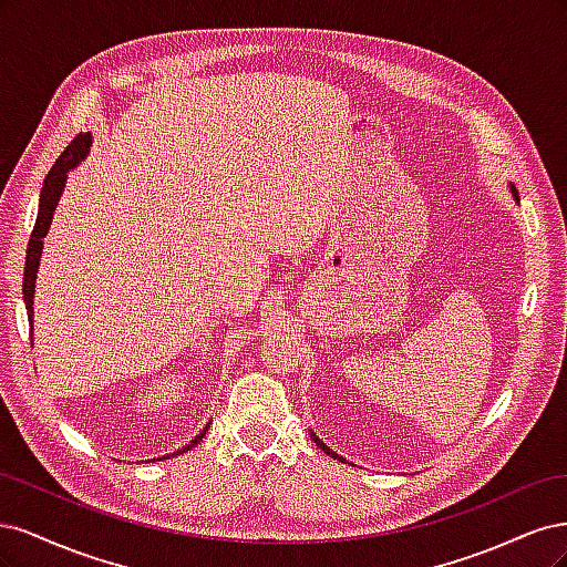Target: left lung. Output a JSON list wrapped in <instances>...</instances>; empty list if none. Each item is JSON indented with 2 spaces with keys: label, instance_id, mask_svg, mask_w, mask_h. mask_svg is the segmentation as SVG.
<instances>
[{
  "label": "left lung",
  "instance_id": "8db88e82",
  "mask_svg": "<svg viewBox=\"0 0 567 567\" xmlns=\"http://www.w3.org/2000/svg\"><path fill=\"white\" fill-rule=\"evenodd\" d=\"M513 196H516V198H518V192H516V188H513ZM312 437H315V442L319 444V447H321V450H323L326 454H329V456H333V458H338V461H346V458H342V456H338V454H336L333 450H329V447H326V444H323V442H319V440H317V435H312Z\"/></svg>",
  "mask_w": 567,
  "mask_h": 567
}]
</instances>
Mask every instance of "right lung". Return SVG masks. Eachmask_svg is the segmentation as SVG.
Listing matches in <instances>:
<instances>
[{
    "mask_svg": "<svg viewBox=\"0 0 567 567\" xmlns=\"http://www.w3.org/2000/svg\"><path fill=\"white\" fill-rule=\"evenodd\" d=\"M90 134H78L75 140L65 146V151L56 158L54 167L49 169V175L44 177L42 184V194H40V213H38V221L35 227H32L30 234V241H28V255H25V271H23V300H25V310H28V321L32 323V293H35V277H38V265H40V255H42V238L49 231L51 225V217H54L56 210V203L61 198V192L65 186V177L71 169L87 156V148H90ZM208 431V427H205ZM205 431H200V435H196L192 440V444H186L184 450H179L182 454L188 452L198 444L205 435ZM175 452V454H179Z\"/></svg>",
    "mask_w": 567,
    "mask_h": 567,
    "instance_id": "obj_1",
    "label": "right lung"
}]
</instances>
